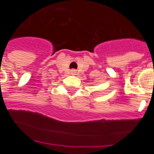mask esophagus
Returning a JSON list of instances; mask_svg holds the SVG:
<instances>
[{
  "mask_svg": "<svg viewBox=\"0 0 154 154\" xmlns=\"http://www.w3.org/2000/svg\"><path fill=\"white\" fill-rule=\"evenodd\" d=\"M72 73H73V72H75V70H72Z\"/></svg>",
  "mask_w": 154,
  "mask_h": 154,
  "instance_id": "34e87169",
  "label": "esophagus"
}]
</instances>
